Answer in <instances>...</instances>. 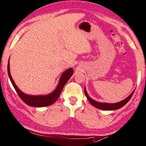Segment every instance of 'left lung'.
Listing matches in <instances>:
<instances>
[{
    "label": "left lung",
    "mask_w": 146,
    "mask_h": 146,
    "mask_svg": "<svg viewBox=\"0 0 146 146\" xmlns=\"http://www.w3.org/2000/svg\"><path fill=\"white\" fill-rule=\"evenodd\" d=\"M134 92L135 91H133V92L131 93V94H130L126 99L123 100V101L119 102V103H99V102H96L95 101H94V100H92L90 97H89V96L88 95L86 92V89L84 88V92H85L86 96L87 99H88V101L90 103V104L92 105L93 106L95 107L96 108L100 109V110H118V109L121 108L122 107H123L124 105H125L126 103L129 101V100L131 99V97H132Z\"/></svg>",
    "instance_id": "obj_1"
}]
</instances>
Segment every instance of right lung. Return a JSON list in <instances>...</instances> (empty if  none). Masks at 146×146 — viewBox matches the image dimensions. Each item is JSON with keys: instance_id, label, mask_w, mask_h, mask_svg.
Returning a JSON list of instances; mask_svg holds the SVG:
<instances>
[{"instance_id": "1", "label": "right lung", "mask_w": 146, "mask_h": 146, "mask_svg": "<svg viewBox=\"0 0 146 146\" xmlns=\"http://www.w3.org/2000/svg\"><path fill=\"white\" fill-rule=\"evenodd\" d=\"M7 71L8 75L9 77L10 80H11L12 85L13 86V88H15V91H16L17 94L20 96V98L26 104H27L29 106L33 107H45L50 105L55 102L58 98L59 97L60 94L61 92H62L63 87L64 86L66 82L69 80L71 75H73V68H68L62 73V76L60 78V80L59 82V84L58 85L57 88L51 94H48L46 96H31L25 94L24 93L21 92L20 89L17 87L14 83L13 79L11 78V75L10 74V70H9V62H8L7 65Z\"/></svg>"}]
</instances>
